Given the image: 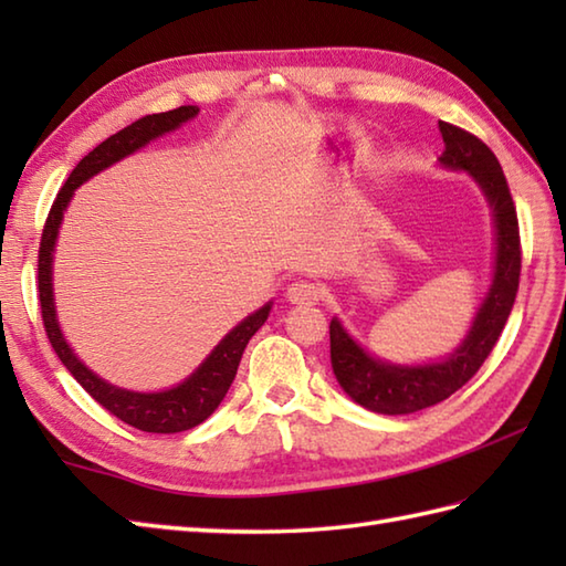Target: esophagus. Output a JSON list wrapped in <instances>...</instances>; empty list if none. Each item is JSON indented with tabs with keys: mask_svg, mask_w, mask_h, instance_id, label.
<instances>
[{
	"mask_svg": "<svg viewBox=\"0 0 566 566\" xmlns=\"http://www.w3.org/2000/svg\"><path fill=\"white\" fill-rule=\"evenodd\" d=\"M323 290L316 282H308V280H298L292 282L290 290H286V298H290L292 304H302V306H311L321 302Z\"/></svg>",
	"mask_w": 566,
	"mask_h": 566,
	"instance_id": "1",
	"label": "esophagus"
}]
</instances>
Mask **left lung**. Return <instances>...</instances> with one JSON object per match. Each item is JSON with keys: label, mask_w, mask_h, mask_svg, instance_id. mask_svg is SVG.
Returning <instances> with one entry per match:
<instances>
[{"label": "left lung", "mask_w": 566, "mask_h": 566, "mask_svg": "<svg viewBox=\"0 0 566 566\" xmlns=\"http://www.w3.org/2000/svg\"><path fill=\"white\" fill-rule=\"evenodd\" d=\"M444 150L440 165L450 170H464L482 187L496 223V268L491 290L479 306L472 328L457 350L430 365H391L371 357L359 347L338 318L331 321V365L343 391L367 411L384 416L416 413L436 406L472 379L494 350L501 331L506 326L521 282V233L518 213L511 189L496 155L484 140L469 130L440 122Z\"/></svg>", "instance_id": "obj_1"}]
</instances>
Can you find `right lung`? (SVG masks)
Listing matches in <instances>:
<instances>
[{"mask_svg": "<svg viewBox=\"0 0 566 566\" xmlns=\"http://www.w3.org/2000/svg\"><path fill=\"white\" fill-rule=\"evenodd\" d=\"M197 114H199L197 106H179V109H172V112L148 114L130 126L122 128L118 134L109 136L104 143H99L92 153L84 155L75 170L70 172L63 189L57 191L51 213H48L45 219L41 248H39L41 316H43L48 340H51L60 363L67 367L70 375L82 384V389L87 391L94 401L102 403L106 411L116 416L118 420H124V423L146 432H182L203 423V420L219 408L226 391L231 389V384L235 379V371L240 365V357H243L245 345L252 335L262 328V323L268 321L272 302L264 304L260 311H255V314H250L245 321H240L238 326L213 347L211 355L203 359V363L191 371L182 384H177V387L165 389V391H155V394L128 391L122 387H114V384L94 375L92 369H87L80 363L77 355L72 353V347L65 343L63 331L57 326L55 302H53V248H55L60 221H63V211L67 209L72 195H75V189L82 182H87L90 177L106 170V167L126 158V155L148 146L153 138L170 134V130L179 128Z\"/></svg>", "mask_w": 566, "mask_h": 566, "instance_id": "1", "label": "right lung"}]
</instances>
